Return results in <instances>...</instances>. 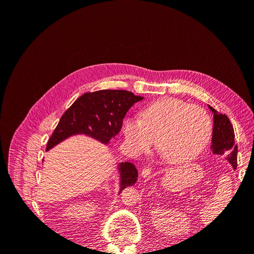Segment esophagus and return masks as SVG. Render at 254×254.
Segmentation results:
<instances>
[{
    "instance_id": "esophagus-1",
    "label": "esophagus",
    "mask_w": 254,
    "mask_h": 254,
    "mask_svg": "<svg viewBox=\"0 0 254 254\" xmlns=\"http://www.w3.org/2000/svg\"><path fill=\"white\" fill-rule=\"evenodd\" d=\"M141 175H142L143 178H146V177H148L150 175V168L144 167L143 170H142V172H141Z\"/></svg>"
}]
</instances>
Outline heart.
<instances>
[{"mask_svg": "<svg viewBox=\"0 0 254 254\" xmlns=\"http://www.w3.org/2000/svg\"><path fill=\"white\" fill-rule=\"evenodd\" d=\"M213 122L206 110L176 97H164L147 105L142 118L128 117L123 132L129 150L139 156L157 140L161 155L171 164L196 158L209 143Z\"/></svg>", "mask_w": 254, "mask_h": 254, "instance_id": "b5f03b06", "label": "heart"}]
</instances>
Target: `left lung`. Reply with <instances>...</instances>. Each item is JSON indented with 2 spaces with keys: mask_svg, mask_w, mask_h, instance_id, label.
<instances>
[{
  "mask_svg": "<svg viewBox=\"0 0 254 254\" xmlns=\"http://www.w3.org/2000/svg\"><path fill=\"white\" fill-rule=\"evenodd\" d=\"M214 114V125L212 134L211 149L215 155L225 156L228 162L234 170L237 166V145L235 144V134L231 122L226 114L219 113L209 105Z\"/></svg>",
  "mask_w": 254,
  "mask_h": 254,
  "instance_id": "left-lung-1",
  "label": "left lung"
}]
</instances>
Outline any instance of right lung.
Listing matches in <instances>:
<instances>
[{
    "mask_svg": "<svg viewBox=\"0 0 254 254\" xmlns=\"http://www.w3.org/2000/svg\"><path fill=\"white\" fill-rule=\"evenodd\" d=\"M144 97L125 90H101L88 92L78 97L61 117L47 145V150L75 134L89 135L108 144L118 135L123 119L133 104ZM121 190L136 182L137 171L130 162L119 164Z\"/></svg>",
    "mask_w": 254,
    "mask_h": 254,
    "instance_id": "right-lung-1",
    "label": "right lung"
}]
</instances>
